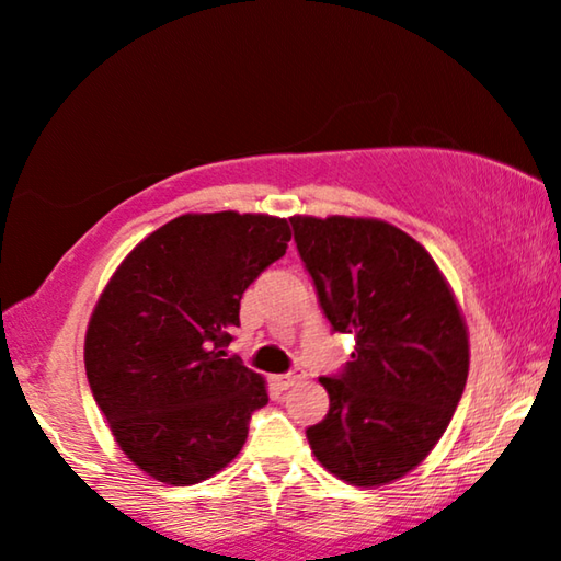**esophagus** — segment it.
Wrapping results in <instances>:
<instances>
[{"label": "esophagus", "instance_id": "34e87169", "mask_svg": "<svg viewBox=\"0 0 561 561\" xmlns=\"http://www.w3.org/2000/svg\"><path fill=\"white\" fill-rule=\"evenodd\" d=\"M305 379V375L300 369H295V371H287V375H279V377H274V382L282 387V390H289V387H295L297 382H302Z\"/></svg>", "mask_w": 561, "mask_h": 561}]
</instances>
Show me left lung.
Listing matches in <instances>:
<instances>
[{"label":"left lung","instance_id":"1","mask_svg":"<svg viewBox=\"0 0 561 561\" xmlns=\"http://www.w3.org/2000/svg\"><path fill=\"white\" fill-rule=\"evenodd\" d=\"M333 331L356 346L320 377L331 408L308 428L328 472L356 488L405 477L451 423L469 375V333L449 282L415 238L375 218H289Z\"/></svg>","mask_w":561,"mask_h":561}]
</instances>
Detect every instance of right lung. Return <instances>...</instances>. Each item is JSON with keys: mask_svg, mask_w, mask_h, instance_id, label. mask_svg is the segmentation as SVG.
<instances>
[{"mask_svg": "<svg viewBox=\"0 0 561 561\" xmlns=\"http://www.w3.org/2000/svg\"><path fill=\"white\" fill-rule=\"evenodd\" d=\"M293 238L285 218L186 213L146 236L89 318L84 364L112 436L163 484H197L238 457L264 377L226 358L241 297Z\"/></svg>", "mask_w": 561, "mask_h": 561, "instance_id": "1", "label": "right lung"}]
</instances>
